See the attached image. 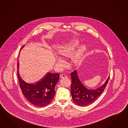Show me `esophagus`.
Returning a JSON list of instances; mask_svg holds the SVG:
<instances>
[{
	"label": "esophagus",
	"mask_w": 128,
	"mask_h": 128,
	"mask_svg": "<svg viewBox=\"0 0 128 128\" xmlns=\"http://www.w3.org/2000/svg\"><path fill=\"white\" fill-rule=\"evenodd\" d=\"M60 78H67L68 76L66 75L65 74H60Z\"/></svg>",
	"instance_id": "1"
}]
</instances>
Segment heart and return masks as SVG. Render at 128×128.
I'll use <instances>...</instances> for the list:
<instances>
[{
	"label": "heart",
	"mask_w": 128,
	"mask_h": 128,
	"mask_svg": "<svg viewBox=\"0 0 128 128\" xmlns=\"http://www.w3.org/2000/svg\"><path fill=\"white\" fill-rule=\"evenodd\" d=\"M79 42L78 41H75L74 42L70 44L68 46L64 48H62L59 51V54L63 58H69L72 56L74 54L77 46L78 45ZM84 50V47H81L80 50L77 52L74 57V62L78 63L80 60L81 56H82ZM58 63H62L63 60L61 58H58L57 60Z\"/></svg>",
	"instance_id": "b5f03b06"
}]
</instances>
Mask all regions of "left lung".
Returning <instances> with one entry per match:
<instances>
[{
    "instance_id": "8db88e82",
    "label": "left lung",
    "mask_w": 128,
    "mask_h": 128,
    "mask_svg": "<svg viewBox=\"0 0 128 128\" xmlns=\"http://www.w3.org/2000/svg\"><path fill=\"white\" fill-rule=\"evenodd\" d=\"M71 93L74 102L81 106H86L94 102L102 94L108 83V77L105 84L94 90H89L82 85L77 75L76 71L71 72Z\"/></svg>"
}]
</instances>
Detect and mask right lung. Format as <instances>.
<instances>
[{"mask_svg":"<svg viewBox=\"0 0 128 128\" xmlns=\"http://www.w3.org/2000/svg\"><path fill=\"white\" fill-rule=\"evenodd\" d=\"M18 68L19 62L17 63V76L20 88L26 99L32 104L37 106L48 105L55 94L54 88L60 78V74L48 72L39 82L31 84L25 82L20 78Z\"/></svg>","mask_w":128,"mask_h":128,"instance_id":"add662e5","label":"right lung"}]
</instances>
